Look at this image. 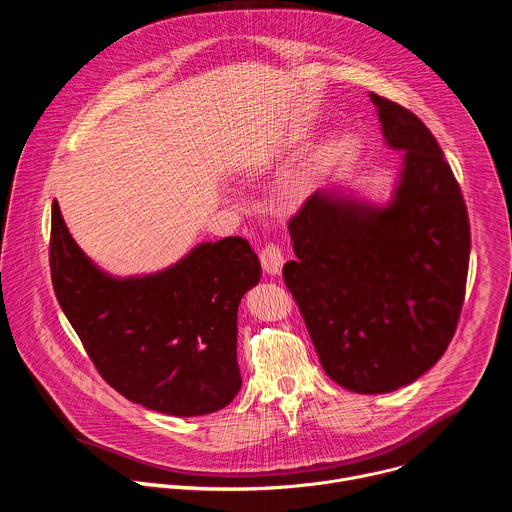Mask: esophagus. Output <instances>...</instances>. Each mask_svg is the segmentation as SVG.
<instances>
[{
	"mask_svg": "<svg viewBox=\"0 0 512 512\" xmlns=\"http://www.w3.org/2000/svg\"><path fill=\"white\" fill-rule=\"evenodd\" d=\"M261 265L269 275H279L283 267V251L273 243L265 245L261 249Z\"/></svg>",
	"mask_w": 512,
	"mask_h": 512,
	"instance_id": "1",
	"label": "esophagus"
}]
</instances>
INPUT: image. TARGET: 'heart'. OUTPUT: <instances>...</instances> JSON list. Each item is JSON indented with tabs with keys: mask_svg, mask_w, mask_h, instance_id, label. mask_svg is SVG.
<instances>
[{
	"mask_svg": "<svg viewBox=\"0 0 512 512\" xmlns=\"http://www.w3.org/2000/svg\"><path fill=\"white\" fill-rule=\"evenodd\" d=\"M289 139H296V135H291ZM267 162H269V154H259V156H255V158L249 162V174L259 172L263 166H267Z\"/></svg>",
	"mask_w": 512,
	"mask_h": 512,
	"instance_id": "heart-1",
	"label": "heart"
}]
</instances>
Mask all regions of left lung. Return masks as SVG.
I'll use <instances>...</instances> for the list:
<instances>
[{
	"mask_svg": "<svg viewBox=\"0 0 512 512\" xmlns=\"http://www.w3.org/2000/svg\"><path fill=\"white\" fill-rule=\"evenodd\" d=\"M387 148L403 152L389 200L316 190L287 229L283 279L326 375L379 395L407 387L446 352L462 312L470 225L460 186L431 131L369 95Z\"/></svg>",
	"mask_w": 512,
	"mask_h": 512,
	"instance_id": "left-lung-1",
	"label": "left lung"
}]
</instances>
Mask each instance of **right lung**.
I'll use <instances>...</instances> for the list:
<instances>
[{"mask_svg": "<svg viewBox=\"0 0 512 512\" xmlns=\"http://www.w3.org/2000/svg\"><path fill=\"white\" fill-rule=\"evenodd\" d=\"M50 269L64 316L125 399L176 417L235 399L243 383L237 312L261 279L249 241L200 243L162 271L117 277L87 257L54 202Z\"/></svg>", "mask_w": 512, "mask_h": 512, "instance_id": "add662e5", "label": "right lung"}]
</instances>
